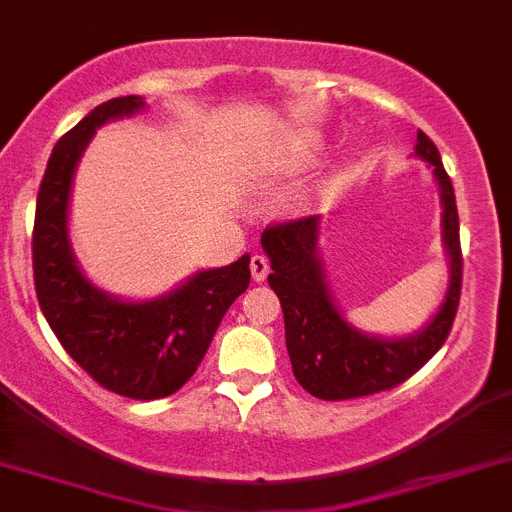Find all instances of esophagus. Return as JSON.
Listing matches in <instances>:
<instances>
[{
	"mask_svg": "<svg viewBox=\"0 0 512 512\" xmlns=\"http://www.w3.org/2000/svg\"><path fill=\"white\" fill-rule=\"evenodd\" d=\"M251 276L253 281H264L269 276V259L261 256V253L251 256Z\"/></svg>",
	"mask_w": 512,
	"mask_h": 512,
	"instance_id": "34e87169",
	"label": "esophagus"
}]
</instances>
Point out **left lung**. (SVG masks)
I'll use <instances>...</instances> for the list:
<instances>
[{"label":"left lung","instance_id":"obj_1","mask_svg":"<svg viewBox=\"0 0 512 512\" xmlns=\"http://www.w3.org/2000/svg\"><path fill=\"white\" fill-rule=\"evenodd\" d=\"M416 157L426 159L442 190V233L449 256V287L439 312L421 332L398 340L363 335L345 322L325 284L317 256L320 215L284 220L261 233L271 261L269 284L284 309L287 350L294 378L314 398L348 401L391 391L437 353L452 330L462 294V246L454 187L444 170L437 144L424 131L416 134Z\"/></svg>","mask_w":512,"mask_h":512}]
</instances>
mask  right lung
<instances>
[{
  "label": "right lung",
  "instance_id": "1",
  "mask_svg": "<svg viewBox=\"0 0 512 512\" xmlns=\"http://www.w3.org/2000/svg\"><path fill=\"white\" fill-rule=\"evenodd\" d=\"M144 109L142 96L101 103L58 139L40 182L32 231L35 292L65 353L98 386L137 401L172 396L198 370L223 314L251 284V259L198 271L152 302H121L78 269L68 241V200L75 164L98 126Z\"/></svg>",
  "mask_w": 512,
  "mask_h": 512
}]
</instances>
